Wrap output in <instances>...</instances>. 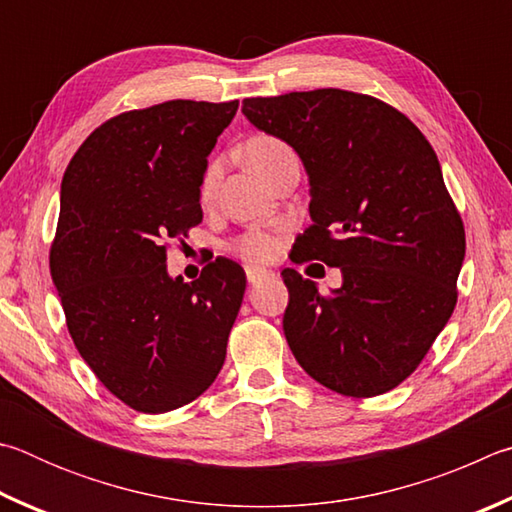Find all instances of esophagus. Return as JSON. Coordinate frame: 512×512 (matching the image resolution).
Instances as JSON below:
<instances>
[{
    "label": "esophagus",
    "mask_w": 512,
    "mask_h": 512,
    "mask_svg": "<svg viewBox=\"0 0 512 512\" xmlns=\"http://www.w3.org/2000/svg\"><path fill=\"white\" fill-rule=\"evenodd\" d=\"M247 281L254 285V283H258V281H263V279H267V276H272V272L270 270H263V267H247Z\"/></svg>",
    "instance_id": "esophagus-1"
}]
</instances>
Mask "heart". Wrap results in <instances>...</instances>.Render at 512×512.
Segmentation results:
<instances>
[{
	"mask_svg": "<svg viewBox=\"0 0 512 512\" xmlns=\"http://www.w3.org/2000/svg\"><path fill=\"white\" fill-rule=\"evenodd\" d=\"M245 155L251 166H254L258 173L270 179L274 170L279 168L285 159L294 157L292 150L285 146L281 139L272 137V134H256L245 143ZM222 173V161L213 159L209 166H206L200 184V197L206 202L211 200V195L218 186V179ZM231 249L240 254L247 261H270L276 254V240L267 231H249L245 236H240L233 242Z\"/></svg>",
	"mask_w": 512,
	"mask_h": 512,
	"instance_id": "b5f03b06",
	"label": "heart"
}]
</instances>
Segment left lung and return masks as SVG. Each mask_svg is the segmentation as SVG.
Instances as JSON below:
<instances>
[{"label": "left lung", "mask_w": 512, "mask_h": 512, "mask_svg": "<svg viewBox=\"0 0 512 512\" xmlns=\"http://www.w3.org/2000/svg\"><path fill=\"white\" fill-rule=\"evenodd\" d=\"M242 114L297 152L310 220L297 263L342 270L321 294L283 270V333L310 378L342 396L396 389L456 306L465 231L434 148L405 114L344 89L245 98Z\"/></svg>", "instance_id": "1"}]
</instances>
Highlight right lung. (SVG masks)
Listing matches in <instances>:
<instances>
[{"label":"right lung","mask_w":512,"mask_h":512,"mask_svg":"<svg viewBox=\"0 0 512 512\" xmlns=\"http://www.w3.org/2000/svg\"><path fill=\"white\" fill-rule=\"evenodd\" d=\"M238 101H166L114 116L69 161L51 276L78 353L125 405L184 407L227 357L245 272L215 258L184 283L166 242L202 222L200 184Z\"/></svg>","instance_id":"1"}]
</instances>
